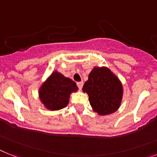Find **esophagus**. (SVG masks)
I'll list each match as a JSON object with an SVG mask.
<instances>
[{"mask_svg":"<svg viewBox=\"0 0 157 157\" xmlns=\"http://www.w3.org/2000/svg\"><path fill=\"white\" fill-rule=\"evenodd\" d=\"M83 85H84V84H83L82 81H81V82H77V83H76V85H77V87H78L79 89H82Z\"/></svg>","mask_w":157,"mask_h":157,"instance_id":"34e87169","label":"esophagus"}]
</instances>
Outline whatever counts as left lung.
I'll return each mask as SVG.
<instances>
[{
  "label": "left lung",
  "instance_id": "8db88e82",
  "mask_svg": "<svg viewBox=\"0 0 157 157\" xmlns=\"http://www.w3.org/2000/svg\"><path fill=\"white\" fill-rule=\"evenodd\" d=\"M82 89L89 95L93 111L99 115H109L119 109L123 88L119 79L108 68L95 67Z\"/></svg>",
  "mask_w": 157,
  "mask_h": 157
}]
</instances>
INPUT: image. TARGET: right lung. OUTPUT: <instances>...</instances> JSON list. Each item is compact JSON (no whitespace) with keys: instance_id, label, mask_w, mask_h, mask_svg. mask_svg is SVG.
<instances>
[{"instance_id":"obj_1","label":"right lung","mask_w":157,"mask_h":157,"mask_svg":"<svg viewBox=\"0 0 157 157\" xmlns=\"http://www.w3.org/2000/svg\"><path fill=\"white\" fill-rule=\"evenodd\" d=\"M77 89L74 81L56 71L41 85L39 96L47 109L55 111L66 107L70 94Z\"/></svg>"}]
</instances>
